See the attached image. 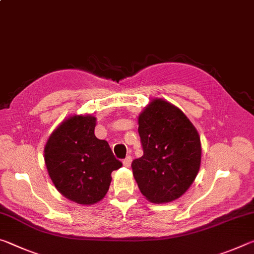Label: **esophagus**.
Returning <instances> with one entry per match:
<instances>
[{"label":"esophagus","mask_w":254,"mask_h":254,"mask_svg":"<svg viewBox=\"0 0 254 254\" xmlns=\"http://www.w3.org/2000/svg\"><path fill=\"white\" fill-rule=\"evenodd\" d=\"M131 162H132V157L131 156H127L123 160V165H124V167H127V168H128V167L131 166Z\"/></svg>","instance_id":"34e87169"}]
</instances>
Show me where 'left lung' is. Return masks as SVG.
Listing matches in <instances>:
<instances>
[{
  "label": "left lung",
  "mask_w": 254,
  "mask_h": 254,
  "mask_svg": "<svg viewBox=\"0 0 254 254\" xmlns=\"http://www.w3.org/2000/svg\"><path fill=\"white\" fill-rule=\"evenodd\" d=\"M143 156L132 162L133 177L149 201L165 204L188 190L199 171L200 137L184 112L152 98L137 118Z\"/></svg>",
  "instance_id": "1"
}]
</instances>
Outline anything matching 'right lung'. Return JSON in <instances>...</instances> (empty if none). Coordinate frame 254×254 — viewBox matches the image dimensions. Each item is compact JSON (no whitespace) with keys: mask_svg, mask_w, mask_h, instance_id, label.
<instances>
[{"mask_svg":"<svg viewBox=\"0 0 254 254\" xmlns=\"http://www.w3.org/2000/svg\"><path fill=\"white\" fill-rule=\"evenodd\" d=\"M95 127L94 115L74 114L55 128L45 145V163L56 189L80 205L104 198L112 171L122 167L107 141L95 136Z\"/></svg>","mask_w":254,"mask_h":254,"instance_id":"right-lung-1","label":"right lung"}]
</instances>
